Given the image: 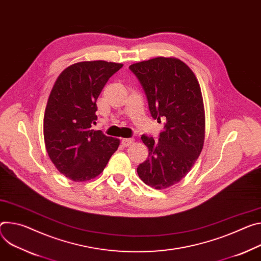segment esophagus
I'll list each match as a JSON object with an SVG mask.
<instances>
[{"mask_svg":"<svg viewBox=\"0 0 261 261\" xmlns=\"http://www.w3.org/2000/svg\"><path fill=\"white\" fill-rule=\"evenodd\" d=\"M133 143H134V138H123V139H122V144H123L125 147H129V146H131Z\"/></svg>","mask_w":261,"mask_h":261,"instance_id":"1","label":"esophagus"}]
</instances>
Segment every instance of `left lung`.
I'll return each mask as SVG.
<instances>
[{
    "mask_svg": "<svg viewBox=\"0 0 261 261\" xmlns=\"http://www.w3.org/2000/svg\"><path fill=\"white\" fill-rule=\"evenodd\" d=\"M129 68L146 92L151 115L157 121L167 118L158 141L141 136L149 156L138 165L137 174L153 188H169L192 170L204 146L201 87L193 70L175 57H156Z\"/></svg>",
    "mask_w": 261,
    "mask_h": 261,
    "instance_id": "left-lung-1",
    "label": "left lung"
}]
</instances>
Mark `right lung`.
Wrapping results in <instances>:
<instances>
[{
    "mask_svg": "<svg viewBox=\"0 0 261 261\" xmlns=\"http://www.w3.org/2000/svg\"><path fill=\"white\" fill-rule=\"evenodd\" d=\"M122 66L104 60L74 63L62 70L51 90L43 117L45 149L56 169L75 182L99 176L120 146V139L91 125L103 87Z\"/></svg>",
    "mask_w": 261,
    "mask_h": 261,
    "instance_id": "1",
    "label": "right lung"
}]
</instances>
